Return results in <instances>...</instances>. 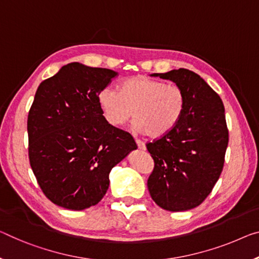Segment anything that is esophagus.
Returning a JSON list of instances; mask_svg holds the SVG:
<instances>
[{"label":"esophagus","instance_id":"1","mask_svg":"<svg viewBox=\"0 0 259 259\" xmlns=\"http://www.w3.org/2000/svg\"><path fill=\"white\" fill-rule=\"evenodd\" d=\"M135 142H137V145H138V148L140 149V150H146V145H145V142H142L141 140H135Z\"/></svg>","mask_w":259,"mask_h":259}]
</instances>
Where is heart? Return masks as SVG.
<instances>
[{"label":"heart","instance_id":"obj_1","mask_svg":"<svg viewBox=\"0 0 259 259\" xmlns=\"http://www.w3.org/2000/svg\"><path fill=\"white\" fill-rule=\"evenodd\" d=\"M98 104L111 126L125 125L133 114L135 130L155 139L164 137L181 121L185 95L176 84L139 75L122 82L119 91L109 87L101 90Z\"/></svg>","mask_w":259,"mask_h":259}]
</instances>
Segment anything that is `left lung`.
I'll list each match as a JSON object with an SVG mask.
<instances>
[{
	"mask_svg": "<svg viewBox=\"0 0 259 259\" xmlns=\"http://www.w3.org/2000/svg\"><path fill=\"white\" fill-rule=\"evenodd\" d=\"M152 76L176 83L185 95V110L171 132L147 143L155 163L147 186L161 208L170 212L192 209L210 193L224 168L228 146L224 103L189 69Z\"/></svg>",
	"mask_w": 259,
	"mask_h": 259,
	"instance_id": "obj_1",
	"label": "left lung"
}]
</instances>
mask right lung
Returning <instances> with one entry per match:
<instances>
[{
	"label": "right lung",
	"instance_id": "1",
	"mask_svg": "<svg viewBox=\"0 0 259 259\" xmlns=\"http://www.w3.org/2000/svg\"><path fill=\"white\" fill-rule=\"evenodd\" d=\"M117 71L79 62L38 87L27 117L30 164L45 196L82 210L102 200L114 165L138 148L130 133L105 120L98 95Z\"/></svg>",
	"mask_w": 259,
	"mask_h": 259
}]
</instances>
